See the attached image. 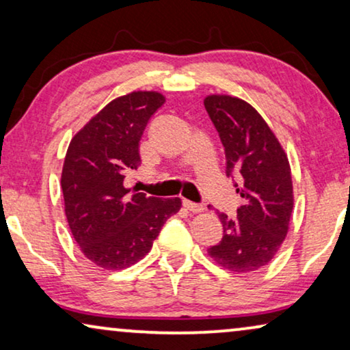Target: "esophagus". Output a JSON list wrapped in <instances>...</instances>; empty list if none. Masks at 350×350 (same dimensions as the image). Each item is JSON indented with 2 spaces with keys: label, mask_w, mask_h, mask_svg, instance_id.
<instances>
[{
  "label": "esophagus",
  "mask_w": 350,
  "mask_h": 350,
  "mask_svg": "<svg viewBox=\"0 0 350 350\" xmlns=\"http://www.w3.org/2000/svg\"><path fill=\"white\" fill-rule=\"evenodd\" d=\"M183 207L186 210H189V212H193V213H199V212H202V210H204L202 204L191 202V200H188V199H183Z\"/></svg>",
  "instance_id": "obj_1"
}]
</instances>
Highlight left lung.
Returning <instances> with one entry per match:
<instances>
[{
  "mask_svg": "<svg viewBox=\"0 0 350 350\" xmlns=\"http://www.w3.org/2000/svg\"><path fill=\"white\" fill-rule=\"evenodd\" d=\"M226 154V175L234 178L243 204L236 217L218 212L223 239L208 255L237 274L256 271L275 256L288 232L293 185L288 157L274 132L252 105L229 95L204 100Z\"/></svg>",
  "mask_w": 350,
  "mask_h": 350,
  "instance_id": "8db88e82",
  "label": "left lung"
}]
</instances>
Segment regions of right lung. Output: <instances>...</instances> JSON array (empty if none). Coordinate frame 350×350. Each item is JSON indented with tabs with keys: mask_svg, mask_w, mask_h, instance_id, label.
I'll use <instances>...</instances> for the list:
<instances>
[{
	"mask_svg": "<svg viewBox=\"0 0 350 350\" xmlns=\"http://www.w3.org/2000/svg\"><path fill=\"white\" fill-rule=\"evenodd\" d=\"M165 103L159 92L114 98L73 137L62 170L70 231L84 256L103 269L135 265L151 250L181 200L131 191L126 175L142 164L138 143L152 114Z\"/></svg>",
	"mask_w": 350,
	"mask_h": 350,
	"instance_id": "right-lung-1",
	"label": "right lung"
}]
</instances>
